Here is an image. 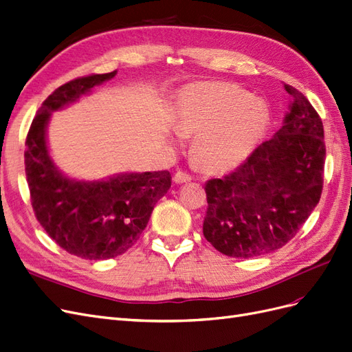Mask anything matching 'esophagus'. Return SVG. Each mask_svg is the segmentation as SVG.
Returning a JSON list of instances; mask_svg holds the SVG:
<instances>
[{"instance_id":"obj_1","label":"esophagus","mask_w":352,"mask_h":352,"mask_svg":"<svg viewBox=\"0 0 352 352\" xmlns=\"http://www.w3.org/2000/svg\"><path fill=\"white\" fill-rule=\"evenodd\" d=\"M192 176L184 170H177L175 173V182L176 184H186V182H190Z\"/></svg>"}]
</instances>
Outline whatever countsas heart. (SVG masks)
<instances>
[{"mask_svg": "<svg viewBox=\"0 0 352 352\" xmlns=\"http://www.w3.org/2000/svg\"><path fill=\"white\" fill-rule=\"evenodd\" d=\"M180 134L197 135L195 154L210 170H227L248 159L268 125V109L230 82L190 86L176 107Z\"/></svg>", "mask_w": 352, "mask_h": 352, "instance_id": "obj_1", "label": "heart"}]
</instances>
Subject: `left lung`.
Returning <instances> with one entry per match:
<instances>
[{"label":"left lung","mask_w":352,"mask_h":352,"mask_svg":"<svg viewBox=\"0 0 352 352\" xmlns=\"http://www.w3.org/2000/svg\"><path fill=\"white\" fill-rule=\"evenodd\" d=\"M283 126L234 172L205 184L204 236L226 256L256 258L292 240L319 204L326 147L319 113L297 89Z\"/></svg>","instance_id":"obj_1"}]
</instances>
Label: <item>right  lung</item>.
Returning <instances> with one entry per match:
<instances>
[{"mask_svg":"<svg viewBox=\"0 0 352 352\" xmlns=\"http://www.w3.org/2000/svg\"><path fill=\"white\" fill-rule=\"evenodd\" d=\"M116 76L90 74L58 87L32 120L24 151L36 218L55 243L82 259L102 261L125 253L147 227L154 205L172 185L167 170L125 173L102 182H77L60 175L46 148L51 113L76 102Z\"/></svg>","mask_w":352,"mask_h":352,"instance_id":"add662e5","label":"right lung"}]
</instances>
